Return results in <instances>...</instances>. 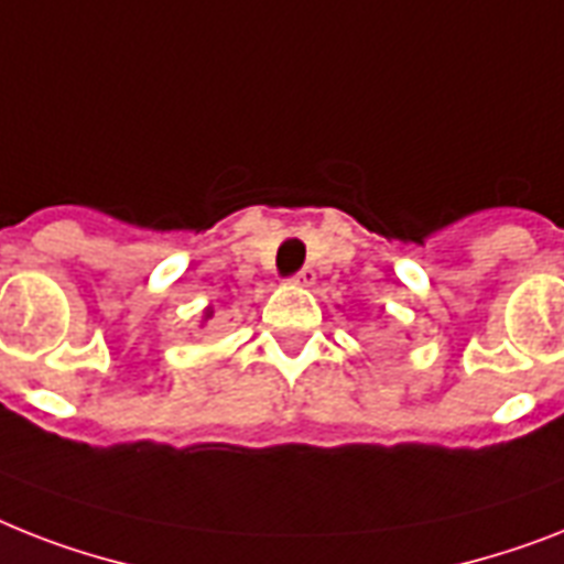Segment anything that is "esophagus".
Returning a JSON list of instances; mask_svg holds the SVG:
<instances>
[{
	"label": "esophagus",
	"instance_id": "34e87169",
	"mask_svg": "<svg viewBox=\"0 0 564 564\" xmlns=\"http://www.w3.org/2000/svg\"><path fill=\"white\" fill-rule=\"evenodd\" d=\"M292 281H295L297 286H313V283H315V272H313V269H310V267L297 269L295 278H292Z\"/></svg>",
	"mask_w": 564,
	"mask_h": 564
}]
</instances>
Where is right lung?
Segmentation results:
<instances>
[{"mask_svg":"<svg viewBox=\"0 0 564 564\" xmlns=\"http://www.w3.org/2000/svg\"><path fill=\"white\" fill-rule=\"evenodd\" d=\"M208 315H210V313H208Z\"/></svg>","mask_w":564,"mask_h":564,"instance_id":"add662e5","label":"right lung"}]
</instances>
